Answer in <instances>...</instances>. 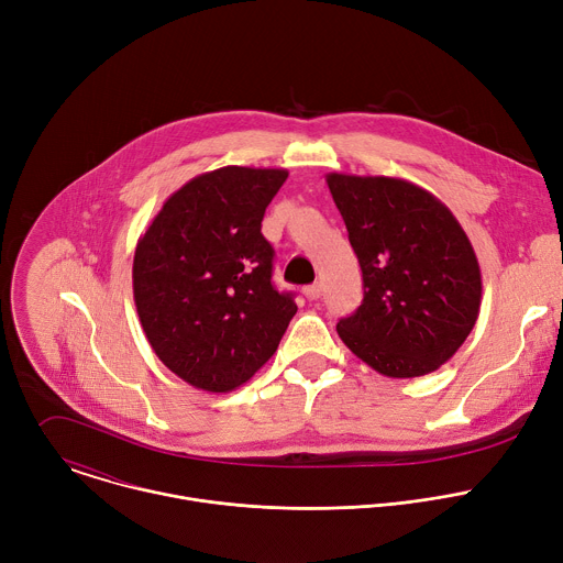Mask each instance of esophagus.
<instances>
[{"instance_id":"34e87169","label":"esophagus","mask_w":563,"mask_h":563,"mask_svg":"<svg viewBox=\"0 0 563 563\" xmlns=\"http://www.w3.org/2000/svg\"><path fill=\"white\" fill-rule=\"evenodd\" d=\"M302 294H305V298H307V300H318L320 296H323V285H320V283L307 285V287L302 289Z\"/></svg>"}]
</instances>
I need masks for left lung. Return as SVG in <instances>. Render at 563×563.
I'll use <instances>...</instances> for the list:
<instances>
[{"mask_svg": "<svg viewBox=\"0 0 563 563\" xmlns=\"http://www.w3.org/2000/svg\"><path fill=\"white\" fill-rule=\"evenodd\" d=\"M363 272V302L341 341L372 369L415 378L439 369L470 336L481 269L454 213L404 178L328 174Z\"/></svg>", "mask_w": 563, "mask_h": 563, "instance_id": "left-lung-1", "label": "left lung"}]
</instances>
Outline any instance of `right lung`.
Instances as JSON below:
<instances>
[{"label":"right lung","mask_w":563,"mask_h":563,"mask_svg":"<svg viewBox=\"0 0 563 563\" xmlns=\"http://www.w3.org/2000/svg\"><path fill=\"white\" fill-rule=\"evenodd\" d=\"M287 169L222 167L172 194L140 235L133 300L155 356L205 391L247 383L278 350L296 313L272 285L261 233Z\"/></svg>","instance_id":"obj_1"}]
</instances>
